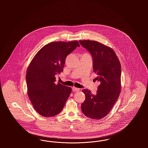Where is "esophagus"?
<instances>
[{
  "instance_id": "esophagus-1",
  "label": "esophagus",
  "mask_w": 148,
  "mask_h": 148,
  "mask_svg": "<svg viewBox=\"0 0 148 148\" xmlns=\"http://www.w3.org/2000/svg\"><path fill=\"white\" fill-rule=\"evenodd\" d=\"M72 89H73V90L74 92H79V91H80V89H79V88H76V87H73V88H72Z\"/></svg>"
}]
</instances>
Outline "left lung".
I'll return each mask as SVG.
<instances>
[{"label": "left lung", "instance_id": "1", "mask_svg": "<svg viewBox=\"0 0 148 148\" xmlns=\"http://www.w3.org/2000/svg\"><path fill=\"white\" fill-rule=\"evenodd\" d=\"M92 54L95 79L100 82L97 94L83 89L84 101L81 105L83 114L92 119L106 116L116 102L121 92V65L114 50L101 42L89 40L79 41Z\"/></svg>", "mask_w": 148, "mask_h": 148}]
</instances>
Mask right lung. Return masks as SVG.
Returning <instances> with one entry per match:
<instances>
[{"mask_svg":"<svg viewBox=\"0 0 148 148\" xmlns=\"http://www.w3.org/2000/svg\"><path fill=\"white\" fill-rule=\"evenodd\" d=\"M77 47V41L54 42L39 50L29 64L26 81L28 95L35 110L44 117L60 113L71 88L58 83L56 75L63 71L67 56Z\"/></svg>","mask_w":148,"mask_h":148,"instance_id":"obj_1","label":"right lung"}]
</instances>
